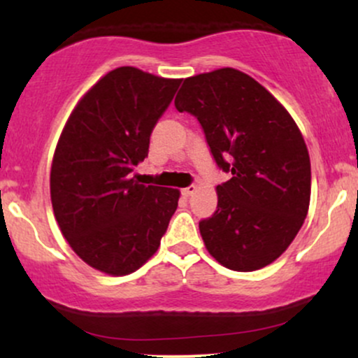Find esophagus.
Wrapping results in <instances>:
<instances>
[{
  "label": "esophagus",
  "mask_w": 358,
  "mask_h": 358,
  "mask_svg": "<svg viewBox=\"0 0 358 358\" xmlns=\"http://www.w3.org/2000/svg\"><path fill=\"white\" fill-rule=\"evenodd\" d=\"M195 192H196V187H195V185H190V187L183 188V190H182V193H183L185 196H192L193 193H195Z\"/></svg>",
  "instance_id": "1"
}]
</instances>
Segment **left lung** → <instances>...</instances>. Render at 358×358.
I'll return each mask as SVG.
<instances>
[{"label":"left lung","instance_id":"1","mask_svg":"<svg viewBox=\"0 0 358 358\" xmlns=\"http://www.w3.org/2000/svg\"><path fill=\"white\" fill-rule=\"evenodd\" d=\"M175 108L199 119L217 166L232 175L217 185L215 213L199 224L205 248L241 273L276 261L310 207V155L294 119L231 67L185 79Z\"/></svg>","mask_w":358,"mask_h":358}]
</instances>
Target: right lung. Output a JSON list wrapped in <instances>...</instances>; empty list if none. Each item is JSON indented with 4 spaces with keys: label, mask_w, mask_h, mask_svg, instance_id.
Segmentation results:
<instances>
[{
    "label": "right lung",
    "mask_w": 358,
    "mask_h": 358,
    "mask_svg": "<svg viewBox=\"0 0 358 358\" xmlns=\"http://www.w3.org/2000/svg\"><path fill=\"white\" fill-rule=\"evenodd\" d=\"M180 82L114 69L84 94L62 131L50 171L53 213L73 252L101 273L141 268L178 207V190L138 183L133 170Z\"/></svg>",
    "instance_id": "add662e5"
}]
</instances>
